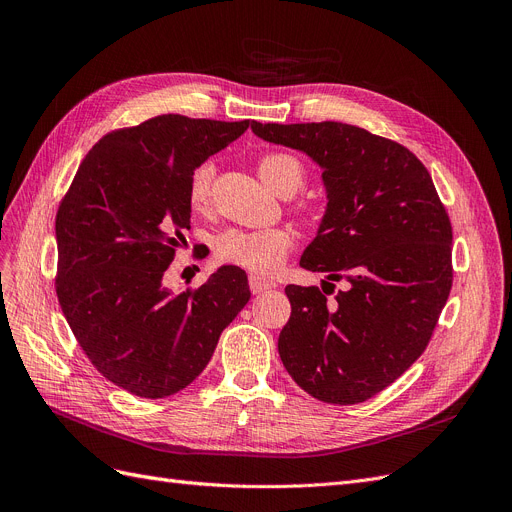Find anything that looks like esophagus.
I'll use <instances>...</instances> for the list:
<instances>
[{"instance_id":"34e87169","label":"esophagus","mask_w":512,"mask_h":512,"mask_svg":"<svg viewBox=\"0 0 512 512\" xmlns=\"http://www.w3.org/2000/svg\"><path fill=\"white\" fill-rule=\"evenodd\" d=\"M274 286H276V282H272V280H265V278H259V276H249V288H251L253 294L272 290Z\"/></svg>"}]
</instances>
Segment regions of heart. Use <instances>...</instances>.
Here are the masks:
<instances>
[{"mask_svg": "<svg viewBox=\"0 0 512 512\" xmlns=\"http://www.w3.org/2000/svg\"><path fill=\"white\" fill-rule=\"evenodd\" d=\"M257 174L267 188L280 197H292L299 193L307 172L301 161L288 153H265L257 161ZM213 166L201 164L188 182V201L195 209H203L211 199ZM305 222L319 220V205L315 201H303L297 207ZM292 234L286 228H259L242 230L230 228L215 238V257L224 263L242 267L253 274H272L278 270L284 257L292 249Z\"/></svg>", "mask_w": 512, "mask_h": 512, "instance_id": "b5f03b06", "label": "heart"}]
</instances>
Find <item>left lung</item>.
I'll return each mask as SVG.
<instances>
[{
    "label": "left lung",
    "instance_id": "1",
    "mask_svg": "<svg viewBox=\"0 0 512 512\" xmlns=\"http://www.w3.org/2000/svg\"><path fill=\"white\" fill-rule=\"evenodd\" d=\"M251 128L263 141L313 157L328 191L301 267L330 282L286 286L292 311L278 338L280 359L313 398L357 405L398 380L432 340L452 288L446 207L413 151L365 128ZM334 281L345 288L334 291Z\"/></svg>",
    "mask_w": 512,
    "mask_h": 512
}]
</instances>
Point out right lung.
I'll return each instance as SVG.
<instances>
[{
    "mask_svg": "<svg viewBox=\"0 0 512 512\" xmlns=\"http://www.w3.org/2000/svg\"><path fill=\"white\" fill-rule=\"evenodd\" d=\"M247 128L249 120L164 114L112 130L60 201L62 313L93 367L134 396L166 398L191 384L251 299L236 265L180 294L161 284L191 228L193 172Z\"/></svg>",
    "mask_w": 512,
    "mask_h": 512,
    "instance_id": "right-lung-1",
    "label": "right lung"
}]
</instances>
